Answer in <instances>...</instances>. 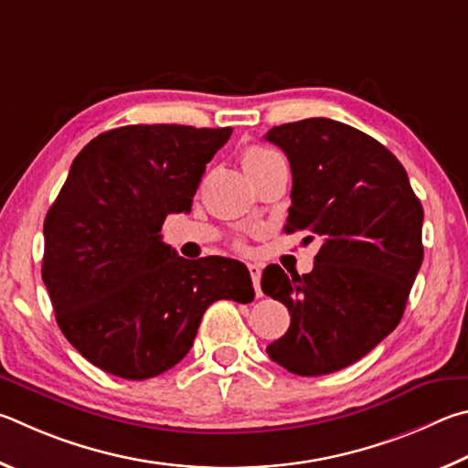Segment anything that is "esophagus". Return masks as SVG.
Here are the masks:
<instances>
[{"label":"esophagus","mask_w":468,"mask_h":468,"mask_svg":"<svg viewBox=\"0 0 468 468\" xmlns=\"http://www.w3.org/2000/svg\"><path fill=\"white\" fill-rule=\"evenodd\" d=\"M249 273H250L252 285H255V292H257V296H261V265L250 263V265H249Z\"/></svg>","instance_id":"34e87169"}]
</instances>
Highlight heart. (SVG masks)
<instances>
[{"label":"heart","mask_w":468,"mask_h":468,"mask_svg":"<svg viewBox=\"0 0 468 468\" xmlns=\"http://www.w3.org/2000/svg\"><path fill=\"white\" fill-rule=\"evenodd\" d=\"M275 158H280V154L277 152L267 150V147H261V145H250L242 154V166L247 172H252L261 166H265L267 162H271Z\"/></svg>","instance_id":"heart-1"}]
</instances>
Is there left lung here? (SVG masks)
<instances>
[{
  "label": "left lung",
  "mask_w": 468,
  "mask_h": 468,
  "mask_svg": "<svg viewBox=\"0 0 468 468\" xmlns=\"http://www.w3.org/2000/svg\"><path fill=\"white\" fill-rule=\"evenodd\" d=\"M265 139L292 168L285 232L323 239L310 273L263 271L261 288L292 316L267 354L298 376L337 372L400 323L423 261V207L395 154L346 122H285Z\"/></svg>",
  "instance_id": "1"
}]
</instances>
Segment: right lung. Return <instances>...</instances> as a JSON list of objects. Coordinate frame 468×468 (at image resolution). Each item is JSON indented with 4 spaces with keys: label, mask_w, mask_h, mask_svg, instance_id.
I'll list each match as a JSON object with an SVG mask.
<instances>
[{
    "label": "right lung",
    "mask_w": 468,
    "mask_h": 468,
    "mask_svg": "<svg viewBox=\"0 0 468 468\" xmlns=\"http://www.w3.org/2000/svg\"><path fill=\"white\" fill-rule=\"evenodd\" d=\"M232 127L127 125L94 137L45 218L43 282L55 318L90 364L154 378L193 347L216 300L255 298L240 261H188L162 242L168 213L191 211Z\"/></svg>",
    "instance_id": "add662e5"
}]
</instances>
